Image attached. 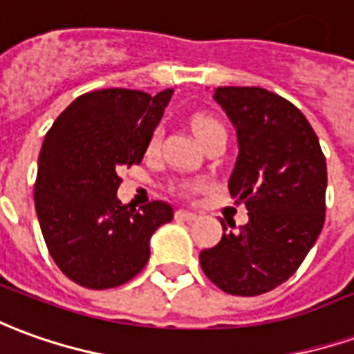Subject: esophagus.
<instances>
[{
    "mask_svg": "<svg viewBox=\"0 0 354 354\" xmlns=\"http://www.w3.org/2000/svg\"><path fill=\"white\" fill-rule=\"evenodd\" d=\"M176 218L178 220H185V222H192V220L197 218V214L195 212H189V211H176Z\"/></svg>",
    "mask_w": 354,
    "mask_h": 354,
    "instance_id": "esophagus-1",
    "label": "esophagus"
}]
</instances>
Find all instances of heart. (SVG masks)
<instances>
[{"mask_svg": "<svg viewBox=\"0 0 354 354\" xmlns=\"http://www.w3.org/2000/svg\"><path fill=\"white\" fill-rule=\"evenodd\" d=\"M214 128H222V124H220L218 120H214V118L211 117H197L194 120V132L195 136H197V140L201 138V136H205L207 132H211V130H214ZM159 140H160V130H155V134L151 136V142H149V147H157L159 145ZM189 189L194 192V189H197V185H189Z\"/></svg>", "mask_w": 354, "mask_h": 354, "instance_id": "1", "label": "heart"}]
</instances>
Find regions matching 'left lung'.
Instances as JSON below:
<instances>
[{
    "instance_id": "left-lung-1",
    "label": "left lung",
    "mask_w": 354,
    "mask_h": 354,
    "mask_svg": "<svg viewBox=\"0 0 354 354\" xmlns=\"http://www.w3.org/2000/svg\"><path fill=\"white\" fill-rule=\"evenodd\" d=\"M214 100L236 128L228 189L249 222L199 254L205 276L230 295L253 297L293 276L313 249L326 212V159L293 103L264 88L226 86Z\"/></svg>"
}]
</instances>
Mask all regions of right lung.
I'll return each instance as SVG.
<instances>
[{"instance_id": "right-lung-1", "label": "right lung", "mask_w": 354, "mask_h": 354, "mask_svg": "<svg viewBox=\"0 0 354 354\" xmlns=\"http://www.w3.org/2000/svg\"><path fill=\"white\" fill-rule=\"evenodd\" d=\"M172 93L90 91L46 134L34 185L39 228L57 266L82 288L109 289L132 280L149 261L155 230L174 216L165 201L138 211L117 199L118 170L142 162Z\"/></svg>"}]
</instances>
